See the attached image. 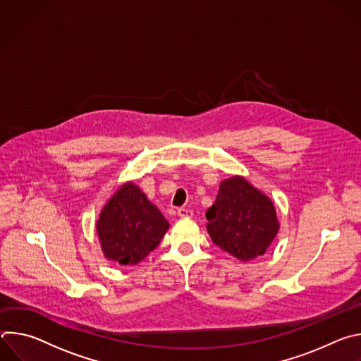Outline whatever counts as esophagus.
<instances>
[{"instance_id":"34e87169","label":"esophagus","mask_w":361,"mask_h":361,"mask_svg":"<svg viewBox=\"0 0 361 361\" xmlns=\"http://www.w3.org/2000/svg\"><path fill=\"white\" fill-rule=\"evenodd\" d=\"M177 213H178V216H180V217H183V219H184V217H192V214H194V213H192V210L185 209V207L178 209V212H177Z\"/></svg>"}]
</instances>
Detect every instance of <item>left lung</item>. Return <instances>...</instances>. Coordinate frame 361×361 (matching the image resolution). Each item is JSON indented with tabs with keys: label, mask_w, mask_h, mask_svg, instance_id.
I'll list each match as a JSON object with an SVG mask.
<instances>
[{
	"label": "left lung",
	"mask_w": 361,
	"mask_h": 361,
	"mask_svg": "<svg viewBox=\"0 0 361 361\" xmlns=\"http://www.w3.org/2000/svg\"><path fill=\"white\" fill-rule=\"evenodd\" d=\"M205 217L213 243L243 262L263 255L279 230L271 200L241 177L220 184Z\"/></svg>",
	"instance_id": "1"
}]
</instances>
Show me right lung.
I'll return each instance as SVG.
<instances>
[{"instance_id": "obj_1", "label": "right lung", "mask_w": 361, "mask_h": 361, "mask_svg": "<svg viewBox=\"0 0 361 361\" xmlns=\"http://www.w3.org/2000/svg\"><path fill=\"white\" fill-rule=\"evenodd\" d=\"M169 228L161 212L133 183L124 184L97 221L102 251L123 266L137 264L156 248Z\"/></svg>"}]
</instances>
